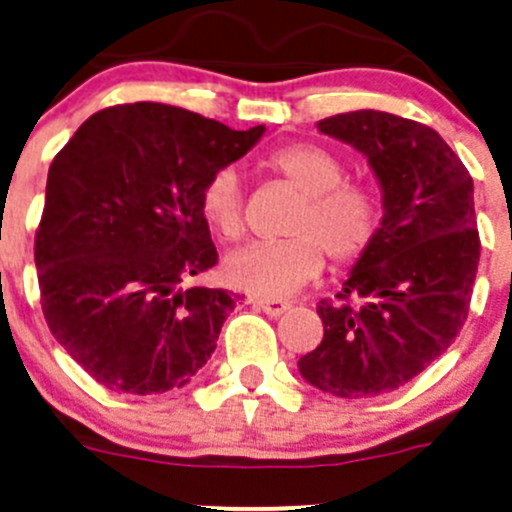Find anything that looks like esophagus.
I'll return each mask as SVG.
<instances>
[{
	"instance_id": "obj_1",
	"label": "esophagus",
	"mask_w": 512,
	"mask_h": 512,
	"mask_svg": "<svg viewBox=\"0 0 512 512\" xmlns=\"http://www.w3.org/2000/svg\"><path fill=\"white\" fill-rule=\"evenodd\" d=\"M255 304L262 309V312L270 314V317H280L282 312H287V309H289V302H285V299L260 297V299H255Z\"/></svg>"
}]
</instances>
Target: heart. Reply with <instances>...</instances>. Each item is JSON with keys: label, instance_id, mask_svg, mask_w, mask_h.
I'll return each instance as SVG.
<instances>
[{"label": "heart", "instance_id": "1", "mask_svg": "<svg viewBox=\"0 0 512 512\" xmlns=\"http://www.w3.org/2000/svg\"><path fill=\"white\" fill-rule=\"evenodd\" d=\"M260 168L292 185L302 198L287 218L289 237L260 242L227 257L232 285L260 297H282L322 272L324 255L334 267L359 260L381 227L374 190L347 180V163L317 143H289L262 156ZM200 213L227 242L245 232V193L232 165H223L200 188Z\"/></svg>", "mask_w": 512, "mask_h": 512}]
</instances>
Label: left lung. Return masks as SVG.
Instances as JSON below:
<instances>
[{"label": "left lung", "mask_w": 512, "mask_h": 512, "mask_svg": "<svg viewBox=\"0 0 512 512\" xmlns=\"http://www.w3.org/2000/svg\"><path fill=\"white\" fill-rule=\"evenodd\" d=\"M319 131L369 158L384 220L342 292L319 302L324 337L297 361L299 374L342 399L389 394L446 352L468 319L480 260L473 178L411 118L337 113Z\"/></svg>", "instance_id": "8db88e82"}]
</instances>
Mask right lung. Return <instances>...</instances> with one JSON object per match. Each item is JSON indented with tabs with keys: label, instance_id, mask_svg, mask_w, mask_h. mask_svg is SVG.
I'll return each mask as SVG.
<instances>
[{
	"label": "right lung",
	"instance_id": "add662e5",
	"mask_svg": "<svg viewBox=\"0 0 512 512\" xmlns=\"http://www.w3.org/2000/svg\"><path fill=\"white\" fill-rule=\"evenodd\" d=\"M262 133L141 101L94 113L56 153L34 237L41 312L98 384L163 394L215 352L237 297L183 287L218 262L200 188Z\"/></svg>",
	"mask_w": 512,
	"mask_h": 512
}]
</instances>
